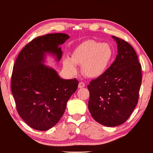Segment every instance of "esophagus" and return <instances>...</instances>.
Masks as SVG:
<instances>
[{
  "instance_id": "1",
  "label": "esophagus",
  "mask_w": 153,
  "mask_h": 153,
  "mask_svg": "<svg viewBox=\"0 0 153 153\" xmlns=\"http://www.w3.org/2000/svg\"><path fill=\"white\" fill-rule=\"evenodd\" d=\"M84 86H85V84L83 83V82H79L78 84V88H84Z\"/></svg>"
}]
</instances>
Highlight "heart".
Here are the masks:
<instances>
[{
    "label": "heart",
    "mask_w": 153,
    "mask_h": 153,
    "mask_svg": "<svg viewBox=\"0 0 153 153\" xmlns=\"http://www.w3.org/2000/svg\"><path fill=\"white\" fill-rule=\"evenodd\" d=\"M113 58V50L108 43L87 40L74 50L71 58H63V67L70 74H76V65H82V71L88 78H97L108 69Z\"/></svg>",
    "instance_id": "b5f03b06"
}]
</instances>
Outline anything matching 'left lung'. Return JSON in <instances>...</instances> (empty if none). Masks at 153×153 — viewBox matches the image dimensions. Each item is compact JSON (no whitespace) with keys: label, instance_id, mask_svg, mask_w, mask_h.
Wrapping results in <instances>:
<instances>
[{"label":"left lung","instance_id":"1","mask_svg":"<svg viewBox=\"0 0 153 153\" xmlns=\"http://www.w3.org/2000/svg\"><path fill=\"white\" fill-rule=\"evenodd\" d=\"M117 55L106 72L87 86L88 108L93 119L108 127L121 125L135 108L142 83V67L136 52L124 40L112 36Z\"/></svg>","mask_w":153,"mask_h":153}]
</instances>
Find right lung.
I'll use <instances>...</instances> for the list:
<instances>
[{
    "label": "right lung",
    "mask_w": 153,
    "mask_h": 153,
    "mask_svg": "<svg viewBox=\"0 0 153 153\" xmlns=\"http://www.w3.org/2000/svg\"><path fill=\"white\" fill-rule=\"evenodd\" d=\"M69 38L60 33L36 38L22 49L13 65L11 86L18 113L33 129L42 131L53 127L77 88L76 78H61L53 68L45 65L47 56L59 62L60 45Z\"/></svg>",
    "instance_id": "add662e5"
}]
</instances>
